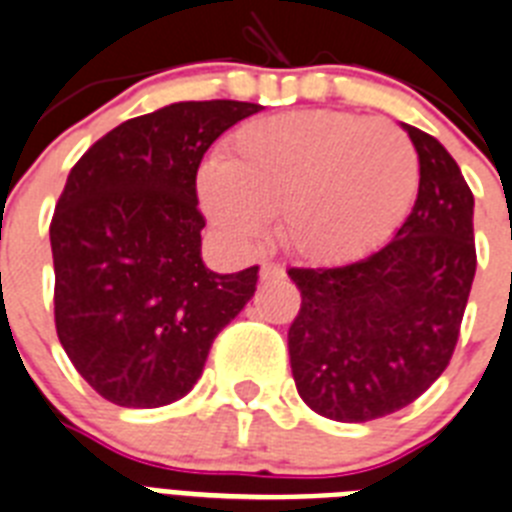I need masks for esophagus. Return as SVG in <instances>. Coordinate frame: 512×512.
<instances>
[{"label":"esophagus","mask_w":512,"mask_h":512,"mask_svg":"<svg viewBox=\"0 0 512 512\" xmlns=\"http://www.w3.org/2000/svg\"><path fill=\"white\" fill-rule=\"evenodd\" d=\"M283 276V268L278 263H270V260H265L263 265H260V278L263 281H276V278Z\"/></svg>","instance_id":"esophagus-1"}]
</instances>
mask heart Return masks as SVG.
I'll list each match as a JSON object with an SVG mask.
<instances>
[{"label": "heart", "mask_w": 512, "mask_h": 512, "mask_svg": "<svg viewBox=\"0 0 512 512\" xmlns=\"http://www.w3.org/2000/svg\"><path fill=\"white\" fill-rule=\"evenodd\" d=\"M200 203L231 242L278 218L289 252L343 263L385 242L419 190V156L388 119L294 111L234 132L221 163L200 171Z\"/></svg>", "instance_id": "1"}]
</instances>
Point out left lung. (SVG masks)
Here are the masks:
<instances>
[{
  "label": "left lung",
  "mask_w": 512,
  "mask_h": 512,
  "mask_svg": "<svg viewBox=\"0 0 512 512\" xmlns=\"http://www.w3.org/2000/svg\"><path fill=\"white\" fill-rule=\"evenodd\" d=\"M403 130L419 195L393 239L341 268H289L302 291L289 328L296 390L336 422L393 414L445 372L474 283V195L440 140Z\"/></svg>",
  "instance_id": "1"
}]
</instances>
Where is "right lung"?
Returning a JSON list of instances; mask_svg holds the SVG:
<instances>
[{
    "label": "right lung",
    "instance_id": "1",
    "mask_svg": "<svg viewBox=\"0 0 512 512\" xmlns=\"http://www.w3.org/2000/svg\"><path fill=\"white\" fill-rule=\"evenodd\" d=\"M257 111L171 103L114 127L72 166L49 226L54 322L106 401L158 409L190 393L216 336L255 294L257 265L205 268L195 182L205 150Z\"/></svg>",
    "mask_w": 512,
    "mask_h": 512
}]
</instances>
